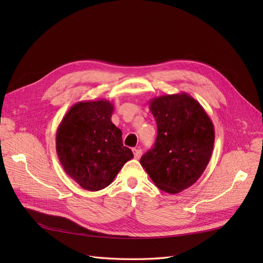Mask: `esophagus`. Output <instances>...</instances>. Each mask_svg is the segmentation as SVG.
Returning a JSON list of instances; mask_svg holds the SVG:
<instances>
[{
	"label": "esophagus",
	"mask_w": 263,
	"mask_h": 263,
	"mask_svg": "<svg viewBox=\"0 0 263 263\" xmlns=\"http://www.w3.org/2000/svg\"><path fill=\"white\" fill-rule=\"evenodd\" d=\"M135 159H139L141 156V149H133Z\"/></svg>",
	"instance_id": "obj_1"
}]
</instances>
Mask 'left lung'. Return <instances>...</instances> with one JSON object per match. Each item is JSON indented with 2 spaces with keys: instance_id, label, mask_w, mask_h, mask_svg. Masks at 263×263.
<instances>
[{
  "instance_id": "left-lung-1",
  "label": "left lung",
  "mask_w": 263,
  "mask_h": 263,
  "mask_svg": "<svg viewBox=\"0 0 263 263\" xmlns=\"http://www.w3.org/2000/svg\"><path fill=\"white\" fill-rule=\"evenodd\" d=\"M150 110L157 123V138L140 164L159 189L177 194L193 185L208 166L214 126L200 103L186 93L155 98Z\"/></svg>"
}]
</instances>
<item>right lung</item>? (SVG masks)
I'll list each match as a JSON object with an SVG mask.
<instances>
[{
	"label": "right lung",
	"mask_w": 263,
	"mask_h": 263,
	"mask_svg": "<svg viewBox=\"0 0 263 263\" xmlns=\"http://www.w3.org/2000/svg\"><path fill=\"white\" fill-rule=\"evenodd\" d=\"M114 106L106 100L79 102L70 107L55 134V149L63 170L87 191L113 182L134 158L123 145L122 130L110 121Z\"/></svg>",
	"instance_id": "1"
}]
</instances>
